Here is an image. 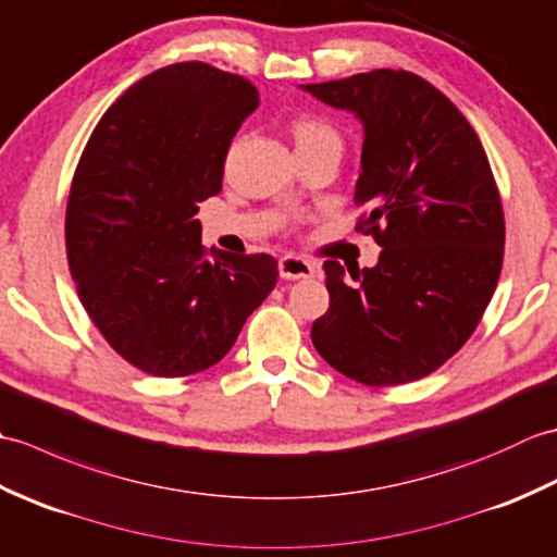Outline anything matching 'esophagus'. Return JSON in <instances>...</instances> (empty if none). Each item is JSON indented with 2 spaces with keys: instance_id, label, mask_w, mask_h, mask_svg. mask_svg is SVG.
I'll return each mask as SVG.
<instances>
[{
  "instance_id": "1",
  "label": "esophagus",
  "mask_w": 557,
  "mask_h": 557,
  "mask_svg": "<svg viewBox=\"0 0 557 557\" xmlns=\"http://www.w3.org/2000/svg\"><path fill=\"white\" fill-rule=\"evenodd\" d=\"M315 272H318L315 263H311V260H306L301 256L280 258V275L285 280H306V277H313Z\"/></svg>"
}]
</instances>
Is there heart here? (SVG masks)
<instances>
[{"label": "heart", "instance_id": "heart-1", "mask_svg": "<svg viewBox=\"0 0 557 557\" xmlns=\"http://www.w3.org/2000/svg\"><path fill=\"white\" fill-rule=\"evenodd\" d=\"M294 144H297V150L323 146V144L339 146V134L335 132V126H330L323 120H315V116H304V120L294 124Z\"/></svg>", "mask_w": 557, "mask_h": 557}]
</instances>
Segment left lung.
Wrapping results in <instances>:
<instances>
[{"instance_id":"8db88e82","label":"left lung","mask_w":557,"mask_h":557,"mask_svg":"<svg viewBox=\"0 0 557 557\" xmlns=\"http://www.w3.org/2000/svg\"><path fill=\"white\" fill-rule=\"evenodd\" d=\"M363 126L354 200L359 230L383 246L373 268L325 260L330 309L311 327L318 354L363 385L433 373L474 333L498 285L505 218L474 128L409 71L377 69L299 86Z\"/></svg>"}]
</instances>
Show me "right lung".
Wrapping results in <instances>:
<instances>
[{"mask_svg": "<svg viewBox=\"0 0 557 557\" xmlns=\"http://www.w3.org/2000/svg\"><path fill=\"white\" fill-rule=\"evenodd\" d=\"M260 104L242 76L203 62L152 71L90 134L66 206L78 299L122 359L158 377L215 366L277 282V260L200 244L198 203Z\"/></svg>", "mask_w": 557, "mask_h": 557, "instance_id": "1", "label": "right lung"}]
</instances>
